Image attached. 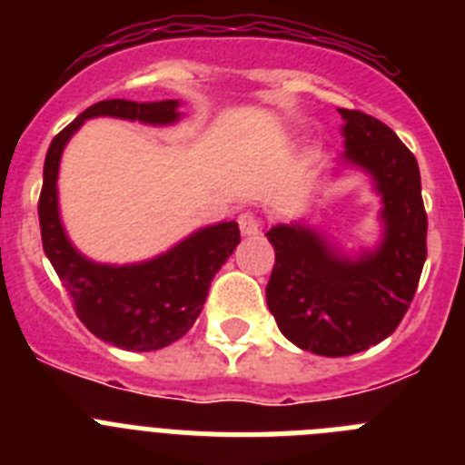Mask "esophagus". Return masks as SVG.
<instances>
[{
    "mask_svg": "<svg viewBox=\"0 0 465 465\" xmlns=\"http://www.w3.org/2000/svg\"><path fill=\"white\" fill-rule=\"evenodd\" d=\"M239 226L243 236H255L262 229V222H260V217L255 213H243L239 217Z\"/></svg>",
    "mask_w": 465,
    "mask_h": 465,
    "instance_id": "esophagus-1",
    "label": "esophagus"
}]
</instances>
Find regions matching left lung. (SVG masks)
Here are the masks:
<instances>
[{"label":"left lung","mask_w":465,"mask_h":465,"mask_svg":"<svg viewBox=\"0 0 465 465\" xmlns=\"http://www.w3.org/2000/svg\"><path fill=\"white\" fill-rule=\"evenodd\" d=\"M342 146L333 177L357 170L381 198L373 245L342 248L307 220L267 232L276 262L267 307L292 345L322 357H347L385 341L411 305L425 262L419 163L381 120L342 111Z\"/></svg>","instance_id":"1"}]
</instances>
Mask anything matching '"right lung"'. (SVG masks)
<instances>
[{"instance_id":"add662e5","label":"right lung","mask_w":465,"mask_h":465,"mask_svg":"<svg viewBox=\"0 0 465 465\" xmlns=\"http://www.w3.org/2000/svg\"><path fill=\"white\" fill-rule=\"evenodd\" d=\"M177 99L99 101L54 136L45 158L40 229L45 255L75 302V314L96 338L132 352L163 350L196 323L210 283L241 243L236 222L201 226L142 262H96L75 248L58 205V170L68 142L94 118L170 127L184 118Z\"/></svg>"}]
</instances>
